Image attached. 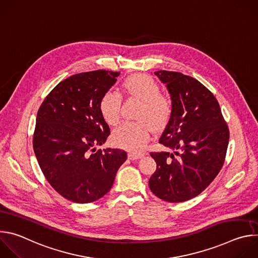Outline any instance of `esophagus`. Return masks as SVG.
<instances>
[{
	"mask_svg": "<svg viewBox=\"0 0 258 258\" xmlns=\"http://www.w3.org/2000/svg\"><path fill=\"white\" fill-rule=\"evenodd\" d=\"M143 156V154H138V153H128V159H131V160H137V159H139V158H141Z\"/></svg>",
	"mask_w": 258,
	"mask_h": 258,
	"instance_id": "obj_1",
	"label": "esophagus"
}]
</instances>
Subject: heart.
<instances>
[{
    "label": "heart",
    "mask_w": 258,
    "mask_h": 258,
    "mask_svg": "<svg viewBox=\"0 0 258 258\" xmlns=\"http://www.w3.org/2000/svg\"><path fill=\"white\" fill-rule=\"evenodd\" d=\"M121 92L141 100L138 107L136 122H125L112 134V143L132 152L141 151L150 140L151 126L155 131L162 130L172 114L171 100L160 93L157 82L146 73H136L123 80ZM121 97L118 93L109 91L100 99L99 111L109 125H116L120 119Z\"/></svg>",
    "instance_id": "obj_1"
}]
</instances>
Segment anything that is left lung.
Wrapping results in <instances>:
<instances>
[{
  "instance_id": "8db88e82",
  "label": "left lung",
  "mask_w": 258,
  "mask_h": 258,
  "mask_svg": "<svg viewBox=\"0 0 258 258\" xmlns=\"http://www.w3.org/2000/svg\"><path fill=\"white\" fill-rule=\"evenodd\" d=\"M172 114L159 143L172 152H152L157 167L149 179L158 198L183 202L203 192L222 169L230 132L219 104L200 82L180 72L159 70Z\"/></svg>"
}]
</instances>
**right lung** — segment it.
Here are the masks:
<instances>
[{
    "instance_id": "1",
    "label": "right lung",
    "mask_w": 258,
    "mask_h": 258,
    "mask_svg": "<svg viewBox=\"0 0 258 258\" xmlns=\"http://www.w3.org/2000/svg\"><path fill=\"white\" fill-rule=\"evenodd\" d=\"M119 75L95 70L69 77L50 92L36 115L35 157L54 190L72 202L102 198L127 158L120 149L95 148L110 135L99 111L100 99Z\"/></svg>"
}]
</instances>
